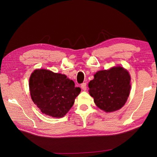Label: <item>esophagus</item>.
<instances>
[{
	"instance_id": "34e87169",
	"label": "esophagus",
	"mask_w": 157,
	"mask_h": 157,
	"mask_svg": "<svg viewBox=\"0 0 157 157\" xmlns=\"http://www.w3.org/2000/svg\"><path fill=\"white\" fill-rule=\"evenodd\" d=\"M81 88L83 90H86V88H87V86H86V82H84L81 84Z\"/></svg>"
}]
</instances>
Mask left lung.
<instances>
[{"mask_svg":"<svg viewBox=\"0 0 157 157\" xmlns=\"http://www.w3.org/2000/svg\"><path fill=\"white\" fill-rule=\"evenodd\" d=\"M88 87L97 107L105 112L115 111L123 107L129 96L130 76L122 67L99 71Z\"/></svg>","mask_w":157,"mask_h":157,"instance_id":"1","label":"left lung"}]
</instances>
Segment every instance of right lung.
<instances>
[{
    "instance_id": "add662e5",
    "label": "right lung",
    "mask_w": 157,
    "mask_h": 157,
    "mask_svg": "<svg viewBox=\"0 0 157 157\" xmlns=\"http://www.w3.org/2000/svg\"><path fill=\"white\" fill-rule=\"evenodd\" d=\"M33 101L45 115L54 118L64 117L72 107L80 88L72 80L51 71H34L29 78Z\"/></svg>"
}]
</instances>
